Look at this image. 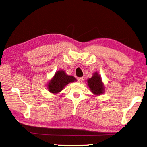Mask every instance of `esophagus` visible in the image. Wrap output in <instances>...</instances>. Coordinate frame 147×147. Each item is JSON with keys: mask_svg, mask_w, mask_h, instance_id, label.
<instances>
[{"mask_svg": "<svg viewBox=\"0 0 147 147\" xmlns=\"http://www.w3.org/2000/svg\"><path fill=\"white\" fill-rule=\"evenodd\" d=\"M78 82L79 83H81L83 81V77H78Z\"/></svg>", "mask_w": 147, "mask_h": 147, "instance_id": "1", "label": "esophagus"}]
</instances>
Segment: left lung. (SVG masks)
<instances>
[{"mask_svg":"<svg viewBox=\"0 0 147 147\" xmlns=\"http://www.w3.org/2000/svg\"><path fill=\"white\" fill-rule=\"evenodd\" d=\"M87 83L92 92L95 95H100L104 92V84L102 82L100 76L96 73L93 74L91 78L88 79Z\"/></svg>","mask_w":147,"mask_h":147,"instance_id":"left-lung-1","label":"left lung"}]
</instances>
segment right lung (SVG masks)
Returning a JSON list of instances; mask_svg holds the SVG:
<instances>
[{
    "label": "right lung",
    "instance_id": "obj_1",
    "mask_svg": "<svg viewBox=\"0 0 147 147\" xmlns=\"http://www.w3.org/2000/svg\"><path fill=\"white\" fill-rule=\"evenodd\" d=\"M76 80L74 76L67 75L63 71H59L56 72L54 76L49 83V91L53 93H57L60 92L69 83L73 82Z\"/></svg>",
    "mask_w": 147,
    "mask_h": 147
}]
</instances>
